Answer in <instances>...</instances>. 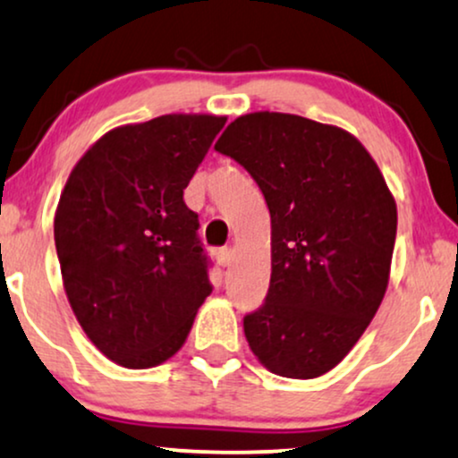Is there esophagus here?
Listing matches in <instances>:
<instances>
[{"mask_svg":"<svg viewBox=\"0 0 458 458\" xmlns=\"http://www.w3.org/2000/svg\"><path fill=\"white\" fill-rule=\"evenodd\" d=\"M216 261H218V266H223V267L231 266V261H233V249H218Z\"/></svg>","mask_w":458,"mask_h":458,"instance_id":"esophagus-1","label":"esophagus"}]
</instances>
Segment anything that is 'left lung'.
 <instances>
[{
    "label": "left lung",
    "instance_id": "8db88e82",
    "mask_svg": "<svg viewBox=\"0 0 458 458\" xmlns=\"http://www.w3.org/2000/svg\"><path fill=\"white\" fill-rule=\"evenodd\" d=\"M261 188L272 220L266 302L246 341L272 373L313 379L352 352L390 278L396 203L353 134L292 113H249L214 145Z\"/></svg>",
    "mask_w": 458,
    "mask_h": 458
}]
</instances>
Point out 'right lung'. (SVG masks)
Listing matches in <instances>:
<instances>
[{
  "mask_svg": "<svg viewBox=\"0 0 458 458\" xmlns=\"http://www.w3.org/2000/svg\"><path fill=\"white\" fill-rule=\"evenodd\" d=\"M225 122L171 113L113 128L64 186L53 223L64 289L89 341L120 367L177 353L212 293L184 188Z\"/></svg>",
  "mask_w": 458,
  "mask_h": 458,
  "instance_id": "add662e5",
  "label": "right lung"
}]
</instances>
